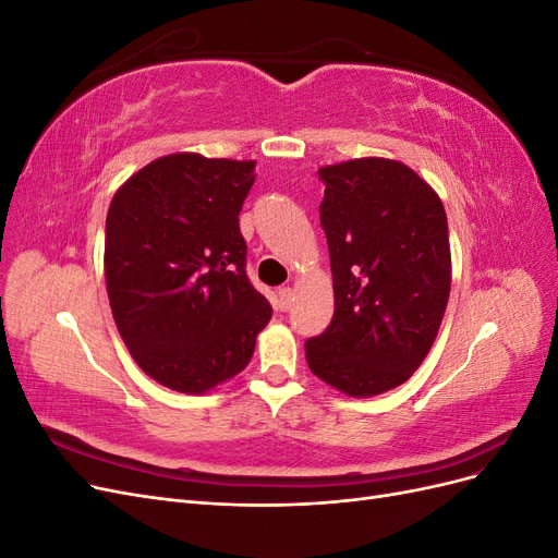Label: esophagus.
<instances>
[{
  "mask_svg": "<svg viewBox=\"0 0 558 558\" xmlns=\"http://www.w3.org/2000/svg\"><path fill=\"white\" fill-rule=\"evenodd\" d=\"M293 302H295L293 289H289V286H283V289H279V293H277V305H279L281 312H289V310L293 307Z\"/></svg>",
  "mask_w": 558,
  "mask_h": 558,
  "instance_id": "34e87169",
  "label": "esophagus"
}]
</instances>
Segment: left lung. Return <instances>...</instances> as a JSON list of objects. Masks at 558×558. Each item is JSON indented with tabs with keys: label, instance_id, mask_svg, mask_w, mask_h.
<instances>
[{
	"label": "left lung",
	"instance_id": "obj_1",
	"mask_svg": "<svg viewBox=\"0 0 558 558\" xmlns=\"http://www.w3.org/2000/svg\"><path fill=\"white\" fill-rule=\"evenodd\" d=\"M318 177L335 314L305 342L307 363L351 398L379 396L412 377L440 330L451 289L447 214L398 160H347Z\"/></svg>",
	"mask_w": 558,
	"mask_h": 558
}]
</instances>
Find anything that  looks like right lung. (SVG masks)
<instances>
[{"label": "right lung", "instance_id": "1", "mask_svg": "<svg viewBox=\"0 0 558 558\" xmlns=\"http://www.w3.org/2000/svg\"><path fill=\"white\" fill-rule=\"evenodd\" d=\"M253 160L172 154L116 191L105 279L132 359L179 393H207L248 365L272 307L246 277L240 211Z\"/></svg>", "mask_w": 558, "mask_h": 558}]
</instances>
